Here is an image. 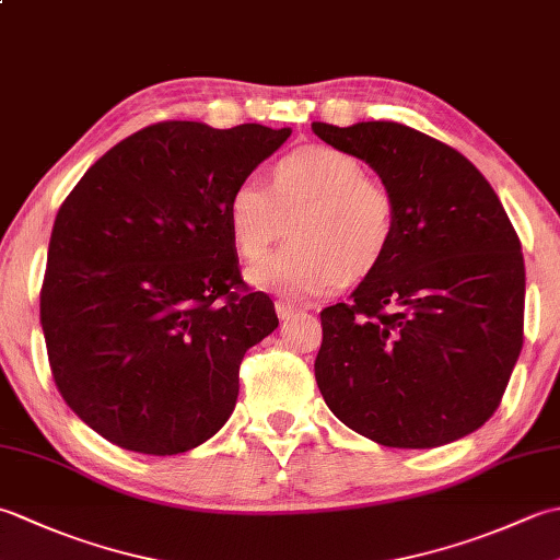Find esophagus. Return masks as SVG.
<instances>
[{"label": "esophagus", "mask_w": 560, "mask_h": 560, "mask_svg": "<svg viewBox=\"0 0 560 560\" xmlns=\"http://www.w3.org/2000/svg\"><path fill=\"white\" fill-rule=\"evenodd\" d=\"M273 307H277L279 319H291V317L299 315V307L287 303V301H277V305H273Z\"/></svg>", "instance_id": "esophagus-1"}]
</instances>
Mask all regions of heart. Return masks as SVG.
I'll use <instances>...</instances> for the list:
<instances>
[{
    "label": "heart",
    "mask_w": 560,
    "mask_h": 560,
    "mask_svg": "<svg viewBox=\"0 0 560 560\" xmlns=\"http://www.w3.org/2000/svg\"><path fill=\"white\" fill-rule=\"evenodd\" d=\"M293 215V243L247 269L255 289L289 301L319 299L371 273L397 231L389 189L368 177L361 159L331 144L293 149L271 165L269 187L243 177L225 199L235 253L249 261L267 255Z\"/></svg>",
    "instance_id": "obj_1"
}]
</instances>
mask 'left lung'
Returning a JSON list of instances; mask_svg holds the SVG:
<instances>
[{"label": "left lung", "mask_w": 560, "mask_h": 560, "mask_svg": "<svg viewBox=\"0 0 560 560\" xmlns=\"http://www.w3.org/2000/svg\"><path fill=\"white\" fill-rule=\"evenodd\" d=\"M380 175L397 207L383 265L325 307L315 380L351 431L385 447L447 445L501 404L522 351L525 259L489 180L399 122H313Z\"/></svg>", "instance_id": "left-lung-1"}]
</instances>
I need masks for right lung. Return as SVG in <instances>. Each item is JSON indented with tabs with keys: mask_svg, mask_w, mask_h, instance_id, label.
<instances>
[{
	"mask_svg": "<svg viewBox=\"0 0 560 560\" xmlns=\"http://www.w3.org/2000/svg\"><path fill=\"white\" fill-rule=\"evenodd\" d=\"M289 127L159 122L91 165L59 207L40 325L69 409L110 443L177 455L229 421L249 347L279 327L241 287L225 199Z\"/></svg>",
	"mask_w": 560,
	"mask_h": 560,
	"instance_id": "right-lung-1",
	"label": "right lung"
}]
</instances>
